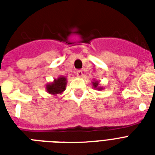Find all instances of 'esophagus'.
<instances>
[{"mask_svg": "<svg viewBox=\"0 0 155 155\" xmlns=\"http://www.w3.org/2000/svg\"><path fill=\"white\" fill-rule=\"evenodd\" d=\"M76 75L79 77H81L83 75V71L82 70H78L76 71Z\"/></svg>", "mask_w": 155, "mask_h": 155, "instance_id": "34e87169", "label": "esophagus"}]
</instances>
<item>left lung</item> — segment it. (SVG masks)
Instances as JSON below:
<instances>
[{"label":"left lung","instance_id":"1","mask_svg":"<svg viewBox=\"0 0 155 155\" xmlns=\"http://www.w3.org/2000/svg\"><path fill=\"white\" fill-rule=\"evenodd\" d=\"M92 85H93L94 88H97V89H98V90L103 89L101 87H99V82H98V81H95V82H92Z\"/></svg>","mask_w":155,"mask_h":155}]
</instances>
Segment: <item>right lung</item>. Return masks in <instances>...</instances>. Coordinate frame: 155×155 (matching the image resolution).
<instances>
[{
  "instance_id": "right-lung-1",
  "label": "right lung",
  "mask_w": 155,
  "mask_h": 155,
  "mask_svg": "<svg viewBox=\"0 0 155 155\" xmlns=\"http://www.w3.org/2000/svg\"><path fill=\"white\" fill-rule=\"evenodd\" d=\"M67 86V78L64 76H60L58 79H54L52 83H50L47 85L46 89L48 93L51 95L61 94L64 92Z\"/></svg>"
}]
</instances>
